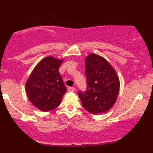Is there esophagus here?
<instances>
[{
	"label": "esophagus",
	"instance_id": "34e87169",
	"mask_svg": "<svg viewBox=\"0 0 153 153\" xmlns=\"http://www.w3.org/2000/svg\"><path fill=\"white\" fill-rule=\"evenodd\" d=\"M68 91H69L70 92H74L75 91V88L74 87H69L68 88Z\"/></svg>",
	"mask_w": 153,
	"mask_h": 153
}]
</instances>
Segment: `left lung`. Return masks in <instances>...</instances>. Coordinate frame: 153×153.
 <instances>
[{
  "label": "left lung",
  "mask_w": 153,
  "mask_h": 153,
  "mask_svg": "<svg viewBox=\"0 0 153 153\" xmlns=\"http://www.w3.org/2000/svg\"><path fill=\"white\" fill-rule=\"evenodd\" d=\"M87 91L78 92L82 106L93 114L107 112L119 95L120 82L115 70L104 57L92 53L85 59Z\"/></svg>",
  "instance_id": "8db88e82"
}]
</instances>
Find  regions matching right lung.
Segmentation results:
<instances>
[{"label": "right lung", "instance_id": "obj_1", "mask_svg": "<svg viewBox=\"0 0 153 153\" xmlns=\"http://www.w3.org/2000/svg\"><path fill=\"white\" fill-rule=\"evenodd\" d=\"M63 62L52 56L42 59L35 66L25 85L28 99L34 106L42 111L57 108L67 89L59 68Z\"/></svg>", "mask_w": 153, "mask_h": 153}]
</instances>
